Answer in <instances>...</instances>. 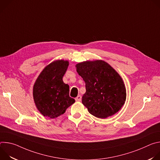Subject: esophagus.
<instances>
[{
    "label": "esophagus",
    "mask_w": 160,
    "mask_h": 160,
    "mask_svg": "<svg viewBox=\"0 0 160 160\" xmlns=\"http://www.w3.org/2000/svg\"><path fill=\"white\" fill-rule=\"evenodd\" d=\"M81 100H82V96H78L76 98H75V101H77V102H80V101H81Z\"/></svg>",
    "instance_id": "34e87169"
}]
</instances>
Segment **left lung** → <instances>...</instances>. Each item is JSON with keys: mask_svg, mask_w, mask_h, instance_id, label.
<instances>
[{"mask_svg": "<svg viewBox=\"0 0 160 160\" xmlns=\"http://www.w3.org/2000/svg\"><path fill=\"white\" fill-rule=\"evenodd\" d=\"M85 83L82 104L99 118H106L119 111L124 105L126 88L118 73L103 60L86 61L75 65Z\"/></svg>", "mask_w": 160, "mask_h": 160, "instance_id": "8db88e82", "label": "left lung"}]
</instances>
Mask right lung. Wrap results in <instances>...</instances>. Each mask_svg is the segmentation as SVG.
<instances>
[{
  "instance_id": "obj_1",
  "label": "right lung",
  "mask_w": 160,
  "mask_h": 160,
  "mask_svg": "<svg viewBox=\"0 0 160 160\" xmlns=\"http://www.w3.org/2000/svg\"><path fill=\"white\" fill-rule=\"evenodd\" d=\"M68 65L66 60L54 61L43 68L33 85L34 102L43 117L56 118L75 102L69 96V85L62 80Z\"/></svg>"
}]
</instances>
